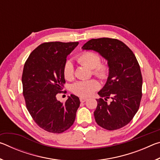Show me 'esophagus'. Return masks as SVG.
Wrapping results in <instances>:
<instances>
[{
	"instance_id": "1",
	"label": "esophagus",
	"mask_w": 160,
	"mask_h": 160,
	"mask_svg": "<svg viewBox=\"0 0 160 160\" xmlns=\"http://www.w3.org/2000/svg\"><path fill=\"white\" fill-rule=\"evenodd\" d=\"M87 100V99L86 98H84V97H80V102H85V101Z\"/></svg>"
}]
</instances>
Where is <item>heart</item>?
<instances>
[{
  "mask_svg": "<svg viewBox=\"0 0 160 160\" xmlns=\"http://www.w3.org/2000/svg\"><path fill=\"white\" fill-rule=\"evenodd\" d=\"M78 61L92 69V72L95 76L104 80L109 77L110 68L107 63H100L101 58L92 51H84L78 56ZM63 75L66 79L71 80L74 77V66L72 62L67 61L63 66ZM99 88V83L96 80H80L71 87V90L78 96L87 97L92 94Z\"/></svg>",
  "mask_w": 160,
  "mask_h": 160,
  "instance_id": "obj_1",
  "label": "heart"
}]
</instances>
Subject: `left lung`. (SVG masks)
<instances>
[{
    "instance_id": "obj_1",
    "label": "left lung",
    "mask_w": 160,
    "mask_h": 160,
    "mask_svg": "<svg viewBox=\"0 0 160 160\" xmlns=\"http://www.w3.org/2000/svg\"><path fill=\"white\" fill-rule=\"evenodd\" d=\"M82 48L98 52L110 68L107 82L98 92L102 98L97 99L94 112L97 123L109 131L126 126L137 113L142 98V74L133 52L121 41L105 37L91 39ZM109 98L112 102L107 103Z\"/></svg>"
}]
</instances>
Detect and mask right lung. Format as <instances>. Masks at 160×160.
Here are the masks:
<instances>
[{
  "mask_svg": "<svg viewBox=\"0 0 160 160\" xmlns=\"http://www.w3.org/2000/svg\"><path fill=\"white\" fill-rule=\"evenodd\" d=\"M78 42L43 43L29 56L22 82L27 109L38 126L53 133H61L73 124L80 99L70 94L64 103L56 99L66 83L63 66Z\"/></svg>",
  "mask_w": 160,
  "mask_h": 160,
  "instance_id": "right-lung-1",
  "label": "right lung"
}]
</instances>
